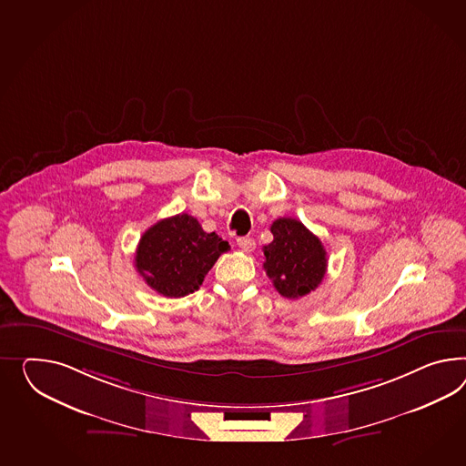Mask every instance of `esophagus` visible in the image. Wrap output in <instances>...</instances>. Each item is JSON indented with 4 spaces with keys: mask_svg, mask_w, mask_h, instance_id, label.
Returning <instances> with one entry per match:
<instances>
[{
    "mask_svg": "<svg viewBox=\"0 0 466 466\" xmlns=\"http://www.w3.org/2000/svg\"><path fill=\"white\" fill-rule=\"evenodd\" d=\"M237 243L243 251H253V248H255V239L248 238V237H241V238L237 239Z\"/></svg>",
    "mask_w": 466,
    "mask_h": 466,
    "instance_id": "obj_1",
    "label": "esophagus"
}]
</instances>
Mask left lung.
<instances>
[{
  "instance_id": "8db88e82",
  "label": "left lung",
  "mask_w": 466,
  "mask_h": 466,
  "mask_svg": "<svg viewBox=\"0 0 466 466\" xmlns=\"http://www.w3.org/2000/svg\"><path fill=\"white\" fill-rule=\"evenodd\" d=\"M274 241L263 247V268L280 296L299 299L319 286L326 274L321 239L294 218H279L270 227Z\"/></svg>"
}]
</instances>
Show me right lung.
Instances as JSON below:
<instances>
[{
    "mask_svg": "<svg viewBox=\"0 0 466 466\" xmlns=\"http://www.w3.org/2000/svg\"><path fill=\"white\" fill-rule=\"evenodd\" d=\"M228 250V241L206 233L194 216L180 213L145 231L135 267L158 294L184 298L199 289L219 255Z\"/></svg>",
    "mask_w": 466,
    "mask_h": 466,
    "instance_id": "1",
    "label": "right lung"
}]
</instances>
